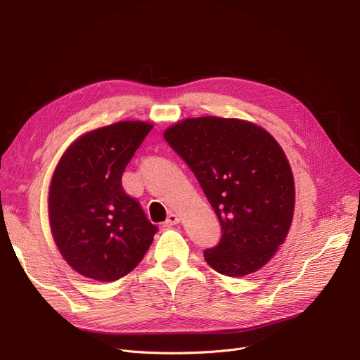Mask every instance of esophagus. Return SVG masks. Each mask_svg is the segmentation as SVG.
I'll return each instance as SVG.
<instances>
[{"label":"esophagus","mask_w":360,"mask_h":360,"mask_svg":"<svg viewBox=\"0 0 360 360\" xmlns=\"http://www.w3.org/2000/svg\"><path fill=\"white\" fill-rule=\"evenodd\" d=\"M179 222V217L175 214H170L167 219L163 222V227H172V225H176Z\"/></svg>","instance_id":"obj_1"}]
</instances>
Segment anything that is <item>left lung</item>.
Wrapping results in <instances>:
<instances>
[{
  "label": "left lung",
  "instance_id": "obj_1",
  "mask_svg": "<svg viewBox=\"0 0 360 360\" xmlns=\"http://www.w3.org/2000/svg\"><path fill=\"white\" fill-rule=\"evenodd\" d=\"M165 139L193 170L221 224L219 243L205 250L215 271L242 277L276 254L290 229L294 176L276 139L237 118H188Z\"/></svg>",
  "mask_w": 360,
  "mask_h": 360
}]
</instances>
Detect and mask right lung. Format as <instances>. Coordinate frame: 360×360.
<instances>
[{
	"label": "right lung",
	"instance_id": "add662e5",
	"mask_svg": "<svg viewBox=\"0 0 360 360\" xmlns=\"http://www.w3.org/2000/svg\"><path fill=\"white\" fill-rule=\"evenodd\" d=\"M153 124L120 122L78 138L53 173L49 218L71 267L98 282L130 273L151 246L157 225L122 185L130 158Z\"/></svg>",
	"mask_w": 360,
	"mask_h": 360
}]
</instances>
